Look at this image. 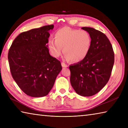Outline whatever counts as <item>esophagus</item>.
Returning <instances> with one entry per match:
<instances>
[{
	"instance_id": "esophagus-1",
	"label": "esophagus",
	"mask_w": 128,
	"mask_h": 128,
	"mask_svg": "<svg viewBox=\"0 0 128 128\" xmlns=\"http://www.w3.org/2000/svg\"><path fill=\"white\" fill-rule=\"evenodd\" d=\"M62 66L63 67V68H66V67L68 66H67V65L66 63H65V62H62Z\"/></svg>"
}]
</instances>
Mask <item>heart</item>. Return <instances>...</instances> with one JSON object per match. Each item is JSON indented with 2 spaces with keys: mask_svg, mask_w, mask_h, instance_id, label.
I'll return each mask as SVG.
<instances>
[{
  "mask_svg": "<svg viewBox=\"0 0 128 128\" xmlns=\"http://www.w3.org/2000/svg\"><path fill=\"white\" fill-rule=\"evenodd\" d=\"M54 38L48 41V47L54 57L58 58L63 52L65 59L73 62L82 61L89 53L92 38L85 30L69 27L61 28L55 32Z\"/></svg>",
  "mask_w": 128,
  "mask_h": 128,
  "instance_id": "obj_1",
  "label": "heart"
}]
</instances>
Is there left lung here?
<instances>
[{
    "label": "left lung",
    "instance_id": "obj_1",
    "mask_svg": "<svg viewBox=\"0 0 128 128\" xmlns=\"http://www.w3.org/2000/svg\"><path fill=\"white\" fill-rule=\"evenodd\" d=\"M92 38L89 53L85 59L69 66L73 89L83 96H92L104 87L114 64L111 43L104 34L92 28L83 27Z\"/></svg>",
    "mask_w": 128,
    "mask_h": 128
}]
</instances>
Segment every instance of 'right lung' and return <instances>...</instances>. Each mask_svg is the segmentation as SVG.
<instances>
[{"label": "right lung", "mask_w": 128, "mask_h": 128, "mask_svg": "<svg viewBox=\"0 0 128 128\" xmlns=\"http://www.w3.org/2000/svg\"><path fill=\"white\" fill-rule=\"evenodd\" d=\"M54 25L22 32L14 39L8 51L10 73L17 85L32 97L48 94L62 70L60 62L48 48L49 31Z\"/></svg>", "instance_id": "1"}]
</instances>
